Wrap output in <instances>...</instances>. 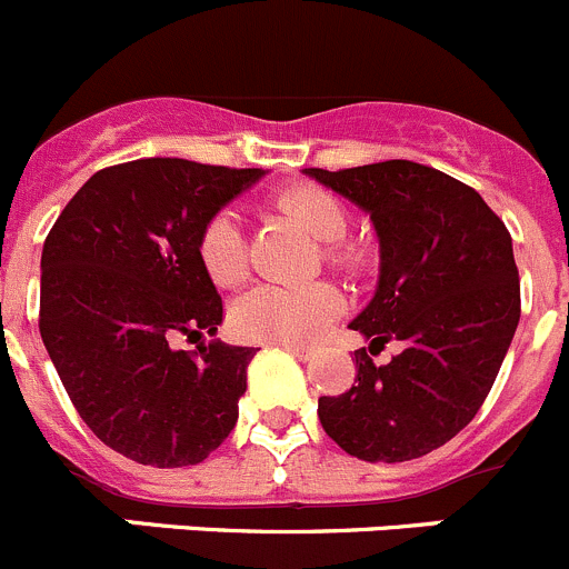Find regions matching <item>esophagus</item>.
Here are the masks:
<instances>
[{
	"label": "esophagus",
	"mask_w": 569,
	"mask_h": 569,
	"mask_svg": "<svg viewBox=\"0 0 569 569\" xmlns=\"http://www.w3.org/2000/svg\"><path fill=\"white\" fill-rule=\"evenodd\" d=\"M279 346L287 348V351H290L292 357H298V359H301V362H307V359L312 357V348H307V346H298V342H279Z\"/></svg>",
	"instance_id": "obj_1"
}]
</instances>
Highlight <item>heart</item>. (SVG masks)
<instances>
[{
	"instance_id": "1",
	"label": "heart",
	"mask_w": 569,
	"mask_h": 569,
	"mask_svg": "<svg viewBox=\"0 0 569 569\" xmlns=\"http://www.w3.org/2000/svg\"><path fill=\"white\" fill-rule=\"evenodd\" d=\"M282 216L296 221L315 243L329 268L357 273L365 266V249L348 243V212L329 190L318 184H292L273 199ZM199 260L207 277L218 287H238L249 273L246 234L238 216L218 212L199 234ZM340 309V296L331 284L307 287L257 284L234 301L232 329L243 340L254 342H309L331 323Z\"/></svg>"
}]
</instances>
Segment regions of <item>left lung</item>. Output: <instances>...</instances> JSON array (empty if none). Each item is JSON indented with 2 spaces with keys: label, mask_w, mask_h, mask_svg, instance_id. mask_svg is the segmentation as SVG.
I'll return each instance as SVG.
<instances>
[{
  "label": "left lung",
  "mask_w": 569,
  "mask_h": 569,
  "mask_svg": "<svg viewBox=\"0 0 569 569\" xmlns=\"http://www.w3.org/2000/svg\"><path fill=\"white\" fill-rule=\"evenodd\" d=\"M303 173L376 227L379 287L351 329L370 353L403 342L387 365L359 348L351 390L318 398L320 426L365 462L426 457L476 418L515 337L520 273L509 229L473 188L412 160Z\"/></svg>",
  "instance_id": "left-lung-1"
}]
</instances>
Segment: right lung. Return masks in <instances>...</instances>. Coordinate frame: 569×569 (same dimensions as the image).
Masks as SVG:
<instances>
[{
	"mask_svg": "<svg viewBox=\"0 0 569 569\" xmlns=\"http://www.w3.org/2000/svg\"><path fill=\"white\" fill-rule=\"evenodd\" d=\"M262 173L179 157L101 168L47 234L43 346L88 429L132 462L199 465L238 423L257 351L201 342L221 326L223 301L199 234Z\"/></svg>",
	"mask_w": 569,
	"mask_h": 569,
	"instance_id": "1",
	"label": "right lung"
}]
</instances>
